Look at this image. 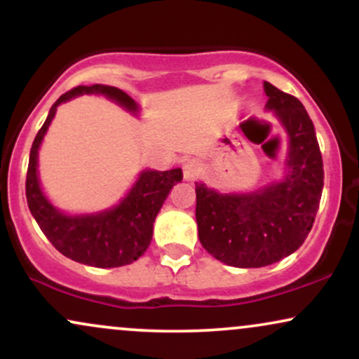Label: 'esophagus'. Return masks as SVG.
<instances>
[{"label": "esophagus", "instance_id": "obj_1", "mask_svg": "<svg viewBox=\"0 0 359 359\" xmlns=\"http://www.w3.org/2000/svg\"><path fill=\"white\" fill-rule=\"evenodd\" d=\"M182 170L185 180H196L201 175V165L197 160H187L182 165Z\"/></svg>", "mask_w": 359, "mask_h": 359}]
</instances>
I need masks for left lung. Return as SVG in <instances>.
<instances>
[{
	"mask_svg": "<svg viewBox=\"0 0 359 359\" xmlns=\"http://www.w3.org/2000/svg\"><path fill=\"white\" fill-rule=\"evenodd\" d=\"M266 108L275 109L290 137L285 180L253 194H219L196 182L201 245L238 269H259L294 253L314 224L324 187L316 130L297 97L263 82Z\"/></svg>",
	"mask_w": 359,
	"mask_h": 359,
	"instance_id": "8db88e82",
	"label": "left lung"
}]
</instances>
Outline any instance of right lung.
I'll list each match as a JSON object with an SVG mask.
<instances>
[{"instance_id": "add662e5", "label": "right lung", "mask_w": 359, "mask_h": 359, "mask_svg": "<svg viewBox=\"0 0 359 359\" xmlns=\"http://www.w3.org/2000/svg\"><path fill=\"white\" fill-rule=\"evenodd\" d=\"M84 93H101L126 109L137 111V102L125 90L113 86H77L53 102L43 126L34 140L27 170V203L48 241L64 257L97 269H113L133 263L145 253L154 234V222L172 187L182 180V170H147L121 204L97 216L69 217L45 199L36 179V151L53 119L57 106Z\"/></svg>"}]
</instances>
